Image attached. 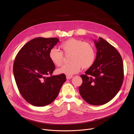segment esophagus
I'll use <instances>...</instances> for the list:
<instances>
[{
  "label": "esophagus",
  "instance_id": "obj_1",
  "mask_svg": "<svg viewBox=\"0 0 134 134\" xmlns=\"http://www.w3.org/2000/svg\"><path fill=\"white\" fill-rule=\"evenodd\" d=\"M73 78V76L72 75H67L66 76V78L67 79H71V78Z\"/></svg>",
  "mask_w": 134,
  "mask_h": 134
}]
</instances>
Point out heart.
Wrapping results in <instances>:
<instances>
[{
    "label": "heart",
    "instance_id": "heart-1",
    "mask_svg": "<svg viewBox=\"0 0 134 134\" xmlns=\"http://www.w3.org/2000/svg\"><path fill=\"white\" fill-rule=\"evenodd\" d=\"M65 55L70 54L69 63L57 69L58 74L72 75L79 72L81 67L87 69L92 66L96 57L94 47L89 43L82 40L69 38L63 42L60 46ZM49 57L53 64L60 67L63 62V53L56 48L49 51Z\"/></svg>",
    "mask_w": 134,
    "mask_h": 134
}]
</instances>
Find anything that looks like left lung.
<instances>
[{"label":"left lung","mask_w":134,"mask_h":134,"mask_svg":"<svg viewBox=\"0 0 134 134\" xmlns=\"http://www.w3.org/2000/svg\"><path fill=\"white\" fill-rule=\"evenodd\" d=\"M94 42L97 56L93 64L81 75L79 87L81 97L87 103L101 105L110 102L120 90L124 79L123 63L115 48L102 37Z\"/></svg>","instance_id":"obj_1"}]
</instances>
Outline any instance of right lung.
Returning a JSON list of instances; mask_svg holds the SVG:
<instances>
[{
    "label": "right lung",
    "instance_id": "add662e5",
    "mask_svg": "<svg viewBox=\"0 0 134 134\" xmlns=\"http://www.w3.org/2000/svg\"><path fill=\"white\" fill-rule=\"evenodd\" d=\"M59 41L55 37L34 38L16 56L13 72L17 87L24 99L34 106L51 104L66 80L63 74L52 75L55 66L49 53Z\"/></svg>",
    "mask_w": 134,
    "mask_h": 134
}]
</instances>
